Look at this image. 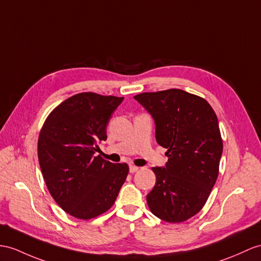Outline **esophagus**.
<instances>
[{
  "label": "esophagus",
  "instance_id": "34e87169",
  "mask_svg": "<svg viewBox=\"0 0 261 261\" xmlns=\"http://www.w3.org/2000/svg\"><path fill=\"white\" fill-rule=\"evenodd\" d=\"M139 169V167L135 166V165H130L129 166V171L133 174V173H136V171Z\"/></svg>",
  "mask_w": 261,
  "mask_h": 261
}]
</instances>
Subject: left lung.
Wrapping results in <instances>:
<instances>
[{
	"instance_id": "left-lung-1",
	"label": "left lung",
	"mask_w": 261,
	"mask_h": 261,
	"mask_svg": "<svg viewBox=\"0 0 261 261\" xmlns=\"http://www.w3.org/2000/svg\"><path fill=\"white\" fill-rule=\"evenodd\" d=\"M156 124V141L166 148L165 167H152L156 184L147 204L156 217L182 222L204 207L219 174L222 139L208 101L178 88L135 95Z\"/></svg>"
}]
</instances>
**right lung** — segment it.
Instances as JSON below:
<instances>
[{
	"label": "right lung",
	"instance_id": "right-lung-1",
	"mask_svg": "<svg viewBox=\"0 0 261 261\" xmlns=\"http://www.w3.org/2000/svg\"><path fill=\"white\" fill-rule=\"evenodd\" d=\"M123 99L76 94L56 106L42 126L37 156L44 180L57 205L75 218L92 219L109 211L128 175L126 163L95 156Z\"/></svg>",
	"mask_w": 261,
	"mask_h": 261
}]
</instances>
